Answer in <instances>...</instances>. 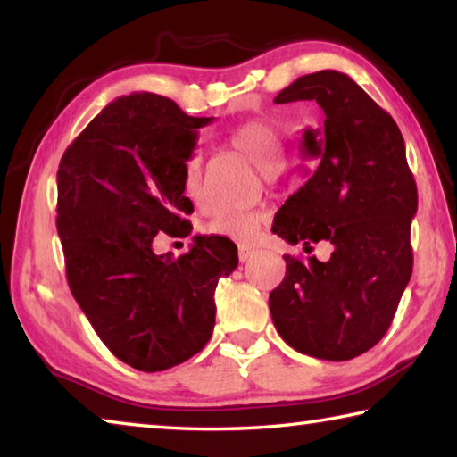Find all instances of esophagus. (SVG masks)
I'll list each match as a JSON object with an SVG mask.
<instances>
[{
    "label": "esophagus",
    "instance_id": "esophagus-1",
    "mask_svg": "<svg viewBox=\"0 0 457 457\" xmlns=\"http://www.w3.org/2000/svg\"><path fill=\"white\" fill-rule=\"evenodd\" d=\"M253 256V247H250V245H237V258H239V262H247Z\"/></svg>",
    "mask_w": 457,
    "mask_h": 457
}]
</instances>
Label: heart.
<instances>
[{
    "label": "heart",
    "mask_w": 457,
    "mask_h": 457,
    "mask_svg": "<svg viewBox=\"0 0 457 457\" xmlns=\"http://www.w3.org/2000/svg\"><path fill=\"white\" fill-rule=\"evenodd\" d=\"M228 143L236 151L245 154L260 171L276 173L284 161V143L278 130L266 120L253 119L229 130ZM183 187L193 199L201 197V154L193 153L185 161ZM207 236L234 239V242L252 244L260 234V218L252 212H218L205 221Z\"/></svg>",
    "instance_id": "1"
}]
</instances>
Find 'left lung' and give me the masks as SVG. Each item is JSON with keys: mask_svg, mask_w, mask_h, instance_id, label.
<instances>
[{"mask_svg": "<svg viewBox=\"0 0 457 457\" xmlns=\"http://www.w3.org/2000/svg\"><path fill=\"white\" fill-rule=\"evenodd\" d=\"M296 100H316L324 112L320 130L303 133V153L319 167L278 210L272 231L304 250L328 242L332 252L327 262L284 256L270 312L292 349L349 361L385 337L411 278L417 185L397 122L349 76H300L274 103Z\"/></svg>", "mask_w": 457, "mask_h": 457, "instance_id": "8db88e82", "label": "left lung"}]
</instances>
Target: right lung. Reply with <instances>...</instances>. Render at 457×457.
Masks as SVG:
<instances>
[{"label":"right lung","mask_w":457,"mask_h":457,"mask_svg":"<svg viewBox=\"0 0 457 457\" xmlns=\"http://www.w3.org/2000/svg\"><path fill=\"white\" fill-rule=\"evenodd\" d=\"M212 120L153 92L119 96L58 167L56 228L72 296L108 351L145 373L204 349L215 288L237 266L236 244L215 236H195L179 258L153 252L159 231L191 234L183 169Z\"/></svg>","instance_id":"obj_1"}]
</instances>
